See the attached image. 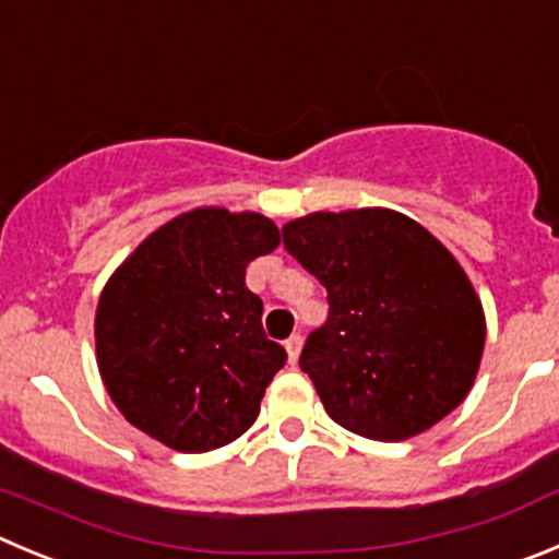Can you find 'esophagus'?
Listing matches in <instances>:
<instances>
[{"mask_svg":"<svg viewBox=\"0 0 559 559\" xmlns=\"http://www.w3.org/2000/svg\"><path fill=\"white\" fill-rule=\"evenodd\" d=\"M286 353H289V364H297V356H300V347H304V336L300 333H292L284 342Z\"/></svg>","mask_w":559,"mask_h":559,"instance_id":"34e87169","label":"esophagus"}]
</instances>
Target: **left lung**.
I'll use <instances>...</instances> for the list:
<instances>
[{
    "mask_svg": "<svg viewBox=\"0 0 559 559\" xmlns=\"http://www.w3.org/2000/svg\"><path fill=\"white\" fill-rule=\"evenodd\" d=\"M328 292L300 369L328 416L374 441L430 430L466 400L485 317L455 255L391 209L314 212L281 228Z\"/></svg>",
    "mask_w": 559,
    "mask_h": 559,
    "instance_id": "1",
    "label": "left lung"
}]
</instances>
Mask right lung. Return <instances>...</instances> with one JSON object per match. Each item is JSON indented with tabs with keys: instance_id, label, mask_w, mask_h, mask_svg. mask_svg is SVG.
<instances>
[{
	"instance_id": "add662e5",
	"label": "right lung",
	"mask_w": 559,
	"mask_h": 559,
	"mask_svg": "<svg viewBox=\"0 0 559 559\" xmlns=\"http://www.w3.org/2000/svg\"><path fill=\"white\" fill-rule=\"evenodd\" d=\"M278 242L270 217L201 206L115 270L96 309L98 372L138 430L170 450L209 452L253 425L286 350L264 333L245 270Z\"/></svg>"
}]
</instances>
